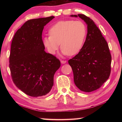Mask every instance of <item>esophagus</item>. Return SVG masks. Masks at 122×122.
Instances as JSON below:
<instances>
[{
    "mask_svg": "<svg viewBox=\"0 0 122 122\" xmlns=\"http://www.w3.org/2000/svg\"><path fill=\"white\" fill-rule=\"evenodd\" d=\"M66 60H62V61H61V63L62 64H65V63H66Z\"/></svg>",
    "mask_w": 122,
    "mask_h": 122,
    "instance_id": "1",
    "label": "esophagus"
}]
</instances>
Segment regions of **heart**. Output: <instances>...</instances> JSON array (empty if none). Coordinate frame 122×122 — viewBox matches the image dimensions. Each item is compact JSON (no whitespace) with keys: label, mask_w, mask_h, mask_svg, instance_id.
<instances>
[{"label":"heart","mask_w":122,"mask_h":122,"mask_svg":"<svg viewBox=\"0 0 122 122\" xmlns=\"http://www.w3.org/2000/svg\"><path fill=\"white\" fill-rule=\"evenodd\" d=\"M50 35L42 38L44 46L51 54H54L60 45L63 54L73 55L81 50L86 40L87 29L82 21L61 20L49 28Z\"/></svg>","instance_id":"heart-1"}]
</instances>
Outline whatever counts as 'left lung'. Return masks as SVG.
<instances>
[{"instance_id": "1", "label": "left lung", "mask_w": 122, "mask_h": 122, "mask_svg": "<svg viewBox=\"0 0 122 122\" xmlns=\"http://www.w3.org/2000/svg\"><path fill=\"white\" fill-rule=\"evenodd\" d=\"M84 20L87 34L83 47L77 55L69 60L76 86L84 92L100 88L109 78L111 72V55L108 43L96 24L84 14L71 15Z\"/></svg>"}]
</instances>
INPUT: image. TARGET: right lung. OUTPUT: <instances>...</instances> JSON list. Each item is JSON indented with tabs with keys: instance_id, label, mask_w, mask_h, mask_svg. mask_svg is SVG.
Returning a JSON list of instances; mask_svg holds the SVG:
<instances>
[{
	"instance_id": "1",
	"label": "right lung",
	"mask_w": 122,
	"mask_h": 122,
	"mask_svg": "<svg viewBox=\"0 0 122 122\" xmlns=\"http://www.w3.org/2000/svg\"><path fill=\"white\" fill-rule=\"evenodd\" d=\"M55 17L30 19L14 34L10 55V69L15 86L27 95L49 93L60 61L45 51L42 33L44 26Z\"/></svg>"
}]
</instances>
